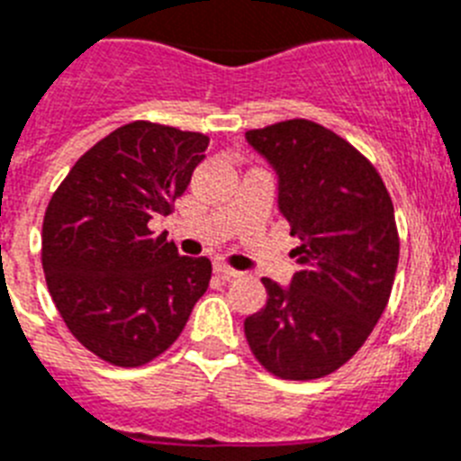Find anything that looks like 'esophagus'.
<instances>
[{
	"label": "esophagus",
	"instance_id": "34e87169",
	"mask_svg": "<svg viewBox=\"0 0 461 461\" xmlns=\"http://www.w3.org/2000/svg\"><path fill=\"white\" fill-rule=\"evenodd\" d=\"M212 269H215V272H218L222 278H239V276H241V272H239V269H231V267H227L224 262H215V267H212Z\"/></svg>",
	"mask_w": 461,
	"mask_h": 461
}]
</instances>
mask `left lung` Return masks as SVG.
Instances as JSON below:
<instances>
[{
	"label": "left lung",
	"instance_id": "8db88e82",
	"mask_svg": "<svg viewBox=\"0 0 461 461\" xmlns=\"http://www.w3.org/2000/svg\"><path fill=\"white\" fill-rule=\"evenodd\" d=\"M246 140L276 173L278 212L303 243L288 285L262 278L267 304L243 330L269 373L316 380L361 349L389 303L398 267L392 196L368 158L314 122L290 119Z\"/></svg>",
	"mask_w": 461,
	"mask_h": 461
}]
</instances>
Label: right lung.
I'll list each match as a JSON object with an SVG mask.
<instances>
[{
    "label": "right lung",
    "instance_id": "1",
    "mask_svg": "<svg viewBox=\"0 0 461 461\" xmlns=\"http://www.w3.org/2000/svg\"><path fill=\"white\" fill-rule=\"evenodd\" d=\"M208 135L133 122L72 166L49 201L41 265L65 326L103 361L135 368L164 354L211 281L149 220L168 215L206 158Z\"/></svg>",
    "mask_w": 461,
    "mask_h": 461
}]
</instances>
